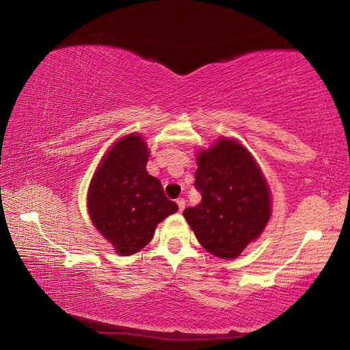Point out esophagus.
<instances>
[{
  "instance_id": "34e87169",
  "label": "esophagus",
  "mask_w": 350,
  "mask_h": 350,
  "mask_svg": "<svg viewBox=\"0 0 350 350\" xmlns=\"http://www.w3.org/2000/svg\"><path fill=\"white\" fill-rule=\"evenodd\" d=\"M176 202H177V205H179V211L182 213V211H183V208H185V199H183V198H179V199L176 200Z\"/></svg>"
}]
</instances>
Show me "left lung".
<instances>
[{"instance_id": "obj_1", "label": "left lung", "mask_w": 350, "mask_h": 350, "mask_svg": "<svg viewBox=\"0 0 350 350\" xmlns=\"http://www.w3.org/2000/svg\"><path fill=\"white\" fill-rule=\"evenodd\" d=\"M202 200L183 210L206 252L222 259L239 256L270 219V189L258 163L239 142L217 140L198 156L196 182Z\"/></svg>"}]
</instances>
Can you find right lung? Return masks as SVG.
<instances>
[{"mask_svg": "<svg viewBox=\"0 0 350 350\" xmlns=\"http://www.w3.org/2000/svg\"><path fill=\"white\" fill-rule=\"evenodd\" d=\"M148 156L142 135H125L105 154L88 189L94 227L122 256L140 252L152 239L157 224L177 211L161 180L148 174Z\"/></svg>", "mask_w": 350, "mask_h": 350, "instance_id": "right-lung-1", "label": "right lung"}]
</instances>
